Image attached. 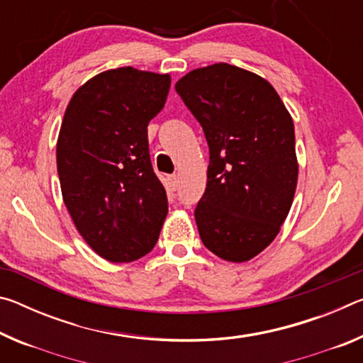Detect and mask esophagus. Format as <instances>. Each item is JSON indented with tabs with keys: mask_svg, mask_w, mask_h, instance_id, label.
Wrapping results in <instances>:
<instances>
[{
	"mask_svg": "<svg viewBox=\"0 0 363 363\" xmlns=\"http://www.w3.org/2000/svg\"><path fill=\"white\" fill-rule=\"evenodd\" d=\"M177 186H179V177H177L176 174H169L168 176V187L171 190H176Z\"/></svg>",
	"mask_w": 363,
	"mask_h": 363,
	"instance_id": "obj_1",
	"label": "esophagus"
}]
</instances>
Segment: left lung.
Wrapping results in <instances>:
<instances>
[{
  "label": "left lung",
  "mask_w": 363,
  "mask_h": 363,
  "mask_svg": "<svg viewBox=\"0 0 363 363\" xmlns=\"http://www.w3.org/2000/svg\"><path fill=\"white\" fill-rule=\"evenodd\" d=\"M177 94L203 128L210 164L195 220L205 247L230 262L266 250L298 184L294 125L267 79L230 64L189 72Z\"/></svg>",
  "instance_id": "obj_1"
}]
</instances>
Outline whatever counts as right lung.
<instances>
[{
    "label": "right lung",
    "instance_id": "obj_1",
    "mask_svg": "<svg viewBox=\"0 0 363 363\" xmlns=\"http://www.w3.org/2000/svg\"><path fill=\"white\" fill-rule=\"evenodd\" d=\"M169 86L168 73L120 67L88 79L67 106L56 150L62 199L79 235L110 262L152 251L168 214L147 126Z\"/></svg>",
    "mask_w": 363,
    "mask_h": 363
}]
</instances>
